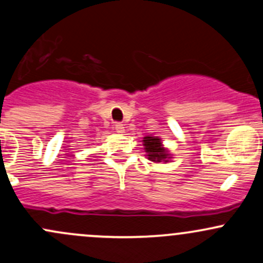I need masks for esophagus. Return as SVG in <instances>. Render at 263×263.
Here are the masks:
<instances>
[{"label":"esophagus","instance_id":"esophagus-1","mask_svg":"<svg viewBox=\"0 0 263 263\" xmlns=\"http://www.w3.org/2000/svg\"><path fill=\"white\" fill-rule=\"evenodd\" d=\"M115 128H116V131L120 132V134H123V132H124L123 124L120 123V122H116V123H115Z\"/></svg>","mask_w":263,"mask_h":263}]
</instances>
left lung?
<instances>
[{
    "label": "left lung",
    "mask_w": 263,
    "mask_h": 263,
    "mask_svg": "<svg viewBox=\"0 0 263 263\" xmlns=\"http://www.w3.org/2000/svg\"><path fill=\"white\" fill-rule=\"evenodd\" d=\"M143 146H145L146 156H147L148 160L154 162H161L165 161L167 162L168 160L171 159V155L168 154V151L162 145L161 139L156 136H146L143 137L142 140Z\"/></svg>",
    "instance_id": "8db88e82"
}]
</instances>
